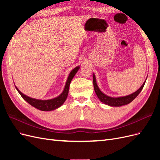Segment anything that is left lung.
Listing matches in <instances>:
<instances>
[{
  "mask_svg": "<svg viewBox=\"0 0 160 160\" xmlns=\"http://www.w3.org/2000/svg\"><path fill=\"white\" fill-rule=\"evenodd\" d=\"M93 79L94 89L97 96H98V98L99 99V100L101 101V102H103L106 105L111 106V107H119V106L127 105L132 102V101L139 94L140 92H141L145 85V83H146V81H145L143 83V85L141 86V88H140L138 91L134 92V93L132 94L125 96V97H120V98H111V97H109L108 95H105L103 93H102V92L100 91L98 85H97L95 77L94 74L93 75Z\"/></svg>",
  "mask_w": 160,
  "mask_h": 160,
  "instance_id": "1",
  "label": "left lung"
}]
</instances>
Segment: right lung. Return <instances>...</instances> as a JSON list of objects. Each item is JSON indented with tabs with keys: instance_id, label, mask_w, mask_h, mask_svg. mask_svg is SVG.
I'll use <instances>...</instances> for the list:
<instances>
[{
	"instance_id": "add662e5",
	"label": "right lung",
	"mask_w": 160,
	"mask_h": 160,
	"mask_svg": "<svg viewBox=\"0 0 160 160\" xmlns=\"http://www.w3.org/2000/svg\"><path fill=\"white\" fill-rule=\"evenodd\" d=\"M79 69V67H77L71 71L68 77V79L67 80L65 89L63 91H62V93L59 96H58L57 98H55L54 99H51L49 100H41V99H33V98H29V97H28L25 95H24L18 89V88L16 86L15 88L18 91L19 94L21 95L22 98L31 105L33 106L34 108H35L41 111H45L54 110L55 109H57L58 108H59L60 106H61L64 103L67 98V95H68L69 85L71 82V80L72 79V78H73L75 75L77 73V72L78 71Z\"/></svg>"
}]
</instances>
